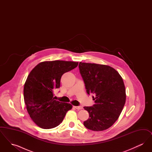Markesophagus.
<instances>
[{
    "mask_svg": "<svg viewBox=\"0 0 152 152\" xmlns=\"http://www.w3.org/2000/svg\"><path fill=\"white\" fill-rule=\"evenodd\" d=\"M74 107H75V108L78 109V110L82 109H83V107H82L81 106H74Z\"/></svg>",
    "mask_w": 152,
    "mask_h": 152,
    "instance_id": "34e87169",
    "label": "esophagus"
}]
</instances>
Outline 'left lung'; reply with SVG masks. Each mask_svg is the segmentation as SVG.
Here are the masks:
<instances>
[{"mask_svg": "<svg viewBox=\"0 0 152 152\" xmlns=\"http://www.w3.org/2000/svg\"><path fill=\"white\" fill-rule=\"evenodd\" d=\"M79 68L87 94L94 95V105L84 107L89 115L84 125L94 131L106 130L117 121L125 103L123 79L109 65L80 62Z\"/></svg>", "mask_w": 152, "mask_h": 152, "instance_id": "1", "label": "left lung"}]
</instances>
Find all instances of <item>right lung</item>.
Wrapping results in <instances>:
<instances>
[{"instance_id":"obj_1","label":"right lung","mask_w":152,"mask_h":152,"mask_svg":"<svg viewBox=\"0 0 152 152\" xmlns=\"http://www.w3.org/2000/svg\"><path fill=\"white\" fill-rule=\"evenodd\" d=\"M77 65L75 61H43L29 73L24 84V100L30 117L40 128L56 127L72 108L71 104L55 100L53 91L60 87L62 75Z\"/></svg>"}]
</instances>
